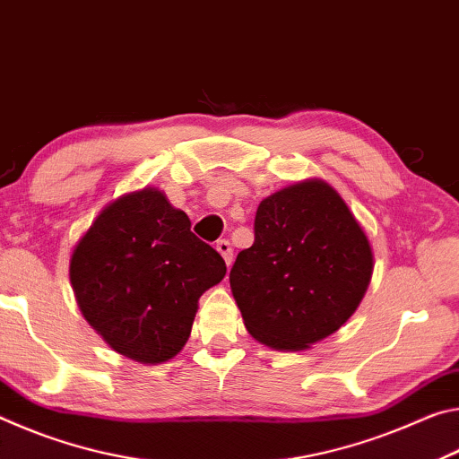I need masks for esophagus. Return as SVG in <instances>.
<instances>
[{
	"label": "esophagus",
	"instance_id": "obj_1",
	"mask_svg": "<svg viewBox=\"0 0 459 459\" xmlns=\"http://www.w3.org/2000/svg\"><path fill=\"white\" fill-rule=\"evenodd\" d=\"M216 251H219L222 255V259L227 265L230 267L232 265V247L227 238H221L219 243H216Z\"/></svg>",
	"mask_w": 459,
	"mask_h": 459
}]
</instances>
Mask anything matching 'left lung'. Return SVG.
<instances>
[{
    "instance_id": "8db88e82",
    "label": "left lung",
    "mask_w": 459,
    "mask_h": 459,
    "mask_svg": "<svg viewBox=\"0 0 459 459\" xmlns=\"http://www.w3.org/2000/svg\"><path fill=\"white\" fill-rule=\"evenodd\" d=\"M370 277L372 248L346 202L330 184L304 180L261 200L230 290L255 340L295 352L346 324Z\"/></svg>"
}]
</instances>
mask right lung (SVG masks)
Masks as SVG:
<instances>
[{
	"label": "right lung",
	"instance_id": "add662e5",
	"mask_svg": "<svg viewBox=\"0 0 459 459\" xmlns=\"http://www.w3.org/2000/svg\"><path fill=\"white\" fill-rule=\"evenodd\" d=\"M224 275V259L155 188L105 206L71 257L84 320L115 352L143 364L182 351L200 295Z\"/></svg>",
	"mask_w": 459,
	"mask_h": 459
}]
</instances>
